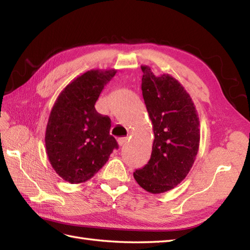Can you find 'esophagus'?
I'll return each instance as SVG.
<instances>
[{
    "mask_svg": "<svg viewBox=\"0 0 250 250\" xmlns=\"http://www.w3.org/2000/svg\"><path fill=\"white\" fill-rule=\"evenodd\" d=\"M128 141H129L128 137H120V139H118V144L120 146H124Z\"/></svg>",
    "mask_w": 250,
    "mask_h": 250,
    "instance_id": "1",
    "label": "esophagus"
}]
</instances>
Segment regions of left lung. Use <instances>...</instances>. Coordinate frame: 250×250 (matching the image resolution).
<instances>
[{
  "mask_svg": "<svg viewBox=\"0 0 250 250\" xmlns=\"http://www.w3.org/2000/svg\"><path fill=\"white\" fill-rule=\"evenodd\" d=\"M142 92L151 120L153 143L150 160L133 176L147 192L174 189L187 176L198 155L200 120L190 94L169 74L156 76L142 65Z\"/></svg>",
  "mask_w": 250,
  "mask_h": 250,
  "instance_id": "1",
  "label": "left lung"
}]
</instances>
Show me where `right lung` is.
<instances>
[{
    "label": "right lung",
    "instance_id": "right-lung-1",
    "mask_svg": "<svg viewBox=\"0 0 250 250\" xmlns=\"http://www.w3.org/2000/svg\"><path fill=\"white\" fill-rule=\"evenodd\" d=\"M117 70H90L60 92L46 126V153L56 173L70 184L92 178L118 147L110 119L94 104Z\"/></svg>",
    "mask_w": 250,
    "mask_h": 250
}]
</instances>
